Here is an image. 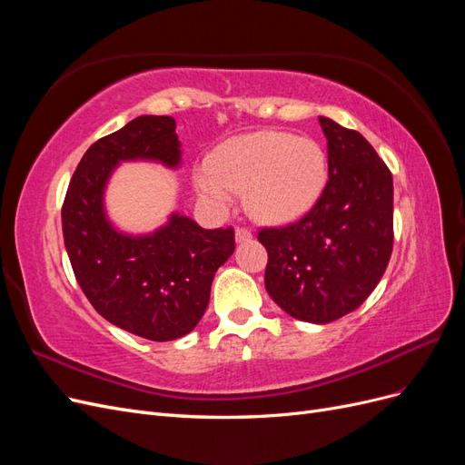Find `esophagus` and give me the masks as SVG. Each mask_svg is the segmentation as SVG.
I'll return each instance as SVG.
<instances>
[{
    "label": "esophagus",
    "instance_id": "esophagus-1",
    "mask_svg": "<svg viewBox=\"0 0 465 465\" xmlns=\"http://www.w3.org/2000/svg\"><path fill=\"white\" fill-rule=\"evenodd\" d=\"M234 238H236V242H246L252 238V232L248 229H236Z\"/></svg>",
    "mask_w": 465,
    "mask_h": 465
}]
</instances>
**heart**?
I'll use <instances>...</instances> for the list:
<instances>
[{
	"label": "heart",
	"mask_w": 465,
	"mask_h": 465,
	"mask_svg": "<svg viewBox=\"0 0 465 465\" xmlns=\"http://www.w3.org/2000/svg\"><path fill=\"white\" fill-rule=\"evenodd\" d=\"M200 198L227 209L244 190V207L262 223H291L311 211L328 184V154L311 137L263 130L227 139L193 174Z\"/></svg>",
	"instance_id": "heart-1"
}]
</instances>
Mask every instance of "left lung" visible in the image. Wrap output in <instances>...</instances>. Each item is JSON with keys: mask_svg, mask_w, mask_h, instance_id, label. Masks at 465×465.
<instances>
[{"mask_svg": "<svg viewBox=\"0 0 465 465\" xmlns=\"http://www.w3.org/2000/svg\"><path fill=\"white\" fill-rule=\"evenodd\" d=\"M328 139V184L318 203L283 229H263L265 289L302 322L353 312L382 279L393 244V182L359 132L318 116Z\"/></svg>", "mask_w": 465, "mask_h": 465, "instance_id": "1", "label": "left lung"}]
</instances>
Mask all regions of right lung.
<instances>
[{
    "label": "right lung",
    "mask_w": 465,
    "mask_h": 465,
    "mask_svg": "<svg viewBox=\"0 0 465 465\" xmlns=\"http://www.w3.org/2000/svg\"><path fill=\"white\" fill-rule=\"evenodd\" d=\"M122 163L180 168L174 118L137 116L83 154L62 207L65 250L98 314L145 340L173 341L202 320L215 272L234 252V231L202 229L178 211L151 232L122 231L104 203Z\"/></svg>",
    "instance_id": "obj_1"
}]
</instances>
